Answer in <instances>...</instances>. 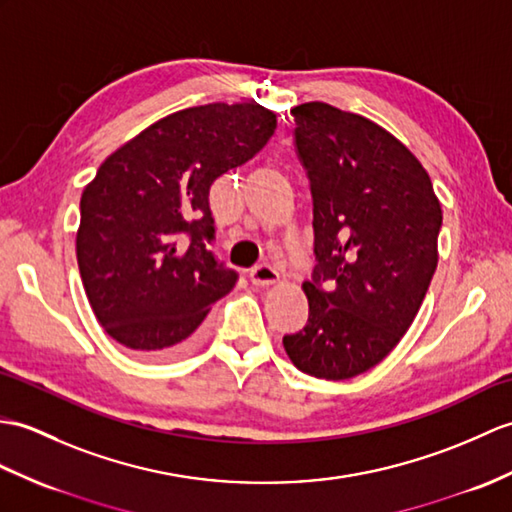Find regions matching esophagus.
I'll return each instance as SVG.
<instances>
[{"mask_svg": "<svg viewBox=\"0 0 512 512\" xmlns=\"http://www.w3.org/2000/svg\"><path fill=\"white\" fill-rule=\"evenodd\" d=\"M251 281H253V285H257V288H268V285L279 281V272H277V268L261 264L251 270Z\"/></svg>", "mask_w": 512, "mask_h": 512, "instance_id": "34e87169", "label": "esophagus"}]
</instances>
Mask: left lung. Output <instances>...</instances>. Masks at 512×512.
Returning a JSON list of instances; mask_svg holds the SVG:
<instances>
[{"mask_svg":"<svg viewBox=\"0 0 512 512\" xmlns=\"http://www.w3.org/2000/svg\"><path fill=\"white\" fill-rule=\"evenodd\" d=\"M314 198L310 318L283 347L299 371L342 382L382 362L417 318L438 266L443 211L421 161L364 115L290 111Z\"/></svg>","mask_w":512,"mask_h":512,"instance_id":"8db88e82","label":"left lung"}]
</instances>
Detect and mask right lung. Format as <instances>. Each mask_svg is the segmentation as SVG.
Segmentation results:
<instances>
[{
    "instance_id": "obj_1",
    "label": "right lung",
    "mask_w": 512,
    "mask_h": 512,
    "mask_svg": "<svg viewBox=\"0 0 512 512\" xmlns=\"http://www.w3.org/2000/svg\"><path fill=\"white\" fill-rule=\"evenodd\" d=\"M277 115L257 102L202 104L150 124L104 159L80 198L76 257L91 310L144 358L185 353L237 275L213 240L209 187L268 144Z\"/></svg>"
}]
</instances>
